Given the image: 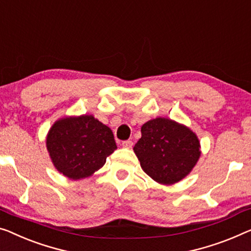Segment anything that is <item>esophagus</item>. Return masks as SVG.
I'll use <instances>...</instances> for the list:
<instances>
[{"mask_svg":"<svg viewBox=\"0 0 251 251\" xmlns=\"http://www.w3.org/2000/svg\"><path fill=\"white\" fill-rule=\"evenodd\" d=\"M122 145H123V148H126V149H130L133 147V142L132 141H125V142H123L122 143Z\"/></svg>","mask_w":251,"mask_h":251,"instance_id":"1","label":"esophagus"}]
</instances>
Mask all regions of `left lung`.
<instances>
[{
	"mask_svg": "<svg viewBox=\"0 0 251 251\" xmlns=\"http://www.w3.org/2000/svg\"><path fill=\"white\" fill-rule=\"evenodd\" d=\"M134 152L142 169L161 185H174L192 173L201 156V143L189 127L158 117L141 127Z\"/></svg>",
	"mask_w": 251,
	"mask_h": 251,
	"instance_id": "8db88e82",
	"label": "left lung"
}]
</instances>
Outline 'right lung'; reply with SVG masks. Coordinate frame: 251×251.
Segmentation results:
<instances>
[{
    "label": "right lung",
    "mask_w": 251,
    "mask_h": 251,
    "mask_svg": "<svg viewBox=\"0 0 251 251\" xmlns=\"http://www.w3.org/2000/svg\"><path fill=\"white\" fill-rule=\"evenodd\" d=\"M46 148L58 173L80 180L102 168L117 145L109 127L92 115H81L56 121L47 134Z\"/></svg>",
    "instance_id": "add662e5"
}]
</instances>
